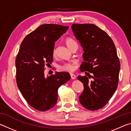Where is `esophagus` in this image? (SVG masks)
<instances>
[{
    "mask_svg": "<svg viewBox=\"0 0 131 131\" xmlns=\"http://www.w3.org/2000/svg\"><path fill=\"white\" fill-rule=\"evenodd\" d=\"M70 76H71V79H73V80H74L75 79H76V76L73 73H70Z\"/></svg>",
    "mask_w": 131,
    "mask_h": 131,
    "instance_id": "obj_1",
    "label": "esophagus"
}]
</instances>
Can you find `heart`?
I'll return each instance as SVG.
<instances>
[{"label":"heart","instance_id":"1","mask_svg":"<svg viewBox=\"0 0 131 131\" xmlns=\"http://www.w3.org/2000/svg\"><path fill=\"white\" fill-rule=\"evenodd\" d=\"M65 43L69 48H70L71 46L73 45V44H77L76 41H75L73 39H72V37H69L66 38ZM55 54H56V51H55V49H54L52 51V54L53 55H55ZM59 69L62 71H69V72H72L74 69V64L73 63L68 62V63H65L63 64V65L59 66Z\"/></svg>","mask_w":131,"mask_h":131}]
</instances>
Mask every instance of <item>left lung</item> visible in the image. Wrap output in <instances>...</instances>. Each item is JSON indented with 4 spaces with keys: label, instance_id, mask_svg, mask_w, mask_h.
I'll return each instance as SVG.
<instances>
[{
    "label": "left lung",
    "instance_id": "1",
    "mask_svg": "<svg viewBox=\"0 0 131 131\" xmlns=\"http://www.w3.org/2000/svg\"><path fill=\"white\" fill-rule=\"evenodd\" d=\"M72 29L84 50L80 71L88 72L87 77H77L84 87L79 101L88 110L100 109L118 87L120 62L116 46L107 33L94 24H73Z\"/></svg>",
    "mask_w": 131,
    "mask_h": 131
}]
</instances>
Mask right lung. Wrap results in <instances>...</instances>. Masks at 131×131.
I'll use <instances>...</instances> for the list:
<instances>
[{
  "instance_id": "1",
  "label": "right lung",
  "mask_w": 131,
  "mask_h": 131,
  "mask_svg": "<svg viewBox=\"0 0 131 131\" xmlns=\"http://www.w3.org/2000/svg\"><path fill=\"white\" fill-rule=\"evenodd\" d=\"M69 26L44 24L28 34L22 42L15 59L18 87L28 103L36 110L44 112L54 107L58 90L70 79L68 72H57L44 76L45 66L53 61L55 42Z\"/></svg>"
}]
</instances>
